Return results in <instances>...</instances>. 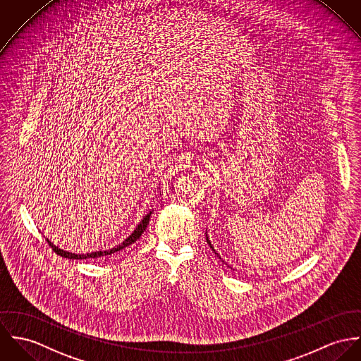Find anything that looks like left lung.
Here are the masks:
<instances>
[{
    "label": "left lung",
    "mask_w": 361,
    "mask_h": 361,
    "mask_svg": "<svg viewBox=\"0 0 361 361\" xmlns=\"http://www.w3.org/2000/svg\"><path fill=\"white\" fill-rule=\"evenodd\" d=\"M206 240H207V243H209V245H210V247H212V249H213V250H214V247H213V246H212V242H210V240H209V237H207V234H206ZM220 259H221V257H220Z\"/></svg>",
    "instance_id": "8db88e82"
}]
</instances>
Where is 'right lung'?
I'll use <instances>...</instances> for the list:
<instances>
[{"label": "right lung", "mask_w": 361, "mask_h": 361, "mask_svg": "<svg viewBox=\"0 0 361 361\" xmlns=\"http://www.w3.org/2000/svg\"><path fill=\"white\" fill-rule=\"evenodd\" d=\"M152 212H154V209H149V212H148L145 216H142L141 221L135 226L134 231H133V233H131L126 240L121 242L119 245H115L114 247H109V249L95 250V252H88V253H73V252H68V250H65V249H61L59 246L54 245V243H52L51 240H48V238H47V242H48V243H49V246L55 250V253H58L59 256L66 257V259L84 260V259H99V257H104V256H109V255H112V253H115V252H119L121 249H124L126 246H128V245L134 243L135 240H138V238L142 235V233L147 230V226L149 224V219H151Z\"/></svg>", "instance_id": "1"}]
</instances>
